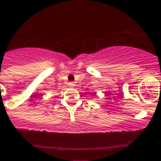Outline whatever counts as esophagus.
Masks as SVG:
<instances>
[{"mask_svg":"<svg viewBox=\"0 0 161 161\" xmlns=\"http://www.w3.org/2000/svg\"><path fill=\"white\" fill-rule=\"evenodd\" d=\"M68 86H69V87H74L75 86V84H74V82H70L68 83Z\"/></svg>","mask_w":161,"mask_h":161,"instance_id":"esophagus-1","label":"esophagus"}]
</instances>
